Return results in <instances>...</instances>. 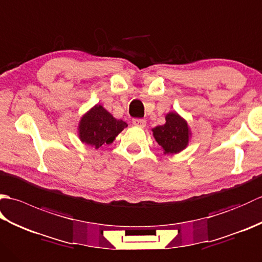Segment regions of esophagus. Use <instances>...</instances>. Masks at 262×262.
Returning <instances> with one entry per match:
<instances>
[{
  "instance_id": "obj_1",
  "label": "esophagus",
  "mask_w": 262,
  "mask_h": 262,
  "mask_svg": "<svg viewBox=\"0 0 262 262\" xmlns=\"http://www.w3.org/2000/svg\"><path fill=\"white\" fill-rule=\"evenodd\" d=\"M133 125L137 127H145L146 126V119L143 118H134L133 119Z\"/></svg>"
}]
</instances>
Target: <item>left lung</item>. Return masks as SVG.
Instances as JSON below:
<instances>
[{"label": "left lung", "instance_id": "left-lung-1", "mask_svg": "<svg viewBox=\"0 0 262 262\" xmlns=\"http://www.w3.org/2000/svg\"><path fill=\"white\" fill-rule=\"evenodd\" d=\"M165 124L153 128V136L164 154L179 153L185 149L189 142V128L185 119L177 113L165 116Z\"/></svg>", "mask_w": 262, "mask_h": 262}]
</instances>
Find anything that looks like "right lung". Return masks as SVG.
I'll list each match as a JSON object with an SVG mask.
<instances>
[{"label": "right lung", "instance_id": "1", "mask_svg": "<svg viewBox=\"0 0 262 262\" xmlns=\"http://www.w3.org/2000/svg\"><path fill=\"white\" fill-rule=\"evenodd\" d=\"M125 127V121L114 118L102 105L96 104L81 118L79 136L83 143L99 148L104 144L113 143Z\"/></svg>", "mask_w": 262, "mask_h": 262}]
</instances>
